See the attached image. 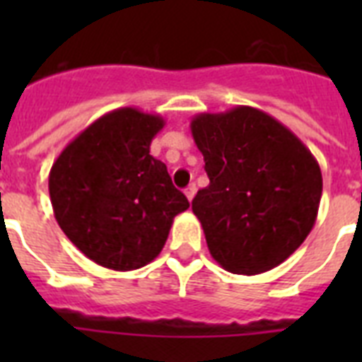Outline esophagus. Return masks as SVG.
<instances>
[{
    "instance_id": "esophagus-1",
    "label": "esophagus",
    "mask_w": 362,
    "mask_h": 362,
    "mask_svg": "<svg viewBox=\"0 0 362 362\" xmlns=\"http://www.w3.org/2000/svg\"><path fill=\"white\" fill-rule=\"evenodd\" d=\"M186 197H187V201H192L193 197H195V193H197V187H195V184H189V186L186 187Z\"/></svg>"
}]
</instances>
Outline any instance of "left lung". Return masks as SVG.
<instances>
[{
    "instance_id": "obj_1",
    "label": "left lung",
    "mask_w": 362,
    "mask_h": 362,
    "mask_svg": "<svg viewBox=\"0 0 362 362\" xmlns=\"http://www.w3.org/2000/svg\"><path fill=\"white\" fill-rule=\"evenodd\" d=\"M192 135L210 184L192 201L210 255L233 274L284 263L317 218L320 163L293 131L263 110L201 112Z\"/></svg>"
}]
</instances>
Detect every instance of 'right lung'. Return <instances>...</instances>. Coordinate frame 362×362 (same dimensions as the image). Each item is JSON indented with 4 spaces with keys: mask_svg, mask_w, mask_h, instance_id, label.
Here are the masks:
<instances>
[{
    "mask_svg": "<svg viewBox=\"0 0 362 362\" xmlns=\"http://www.w3.org/2000/svg\"><path fill=\"white\" fill-rule=\"evenodd\" d=\"M159 115L110 110L62 150L48 175L62 231L93 263L135 270L163 250L175 216L189 209L167 165L150 156Z\"/></svg>",
    "mask_w": 362,
    "mask_h": 362,
    "instance_id": "obj_1",
    "label": "right lung"
}]
</instances>
